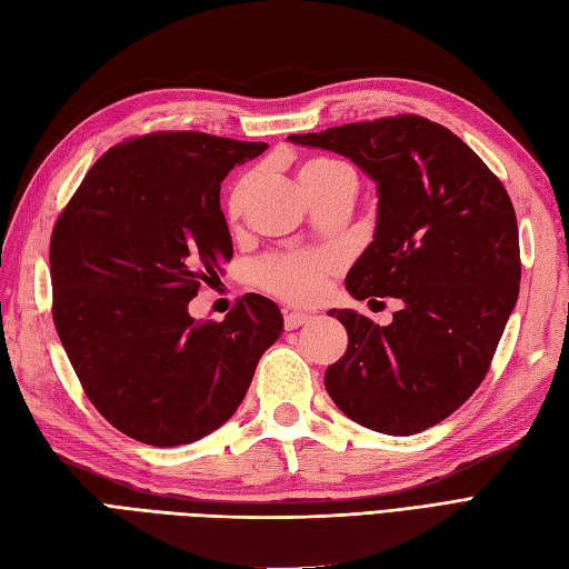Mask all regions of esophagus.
Masks as SVG:
<instances>
[{"label": "esophagus", "mask_w": 569, "mask_h": 569, "mask_svg": "<svg viewBox=\"0 0 569 569\" xmlns=\"http://www.w3.org/2000/svg\"><path fill=\"white\" fill-rule=\"evenodd\" d=\"M311 321L309 313H301V311H289L284 313V328L287 330H295L299 326H307Z\"/></svg>", "instance_id": "esophagus-1"}]
</instances>
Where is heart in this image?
<instances>
[{
  "instance_id": "heart-1",
  "label": "heart",
  "mask_w": 569,
  "mask_h": 569,
  "mask_svg": "<svg viewBox=\"0 0 569 569\" xmlns=\"http://www.w3.org/2000/svg\"><path fill=\"white\" fill-rule=\"evenodd\" d=\"M340 163L330 159H309L299 166L297 178L303 190V196L311 188L338 171ZM253 186L251 176H243L237 186L229 192L227 212L229 217H239L243 210V202L248 198V190ZM336 270V260L328 253H280V256H268L260 260L253 268V280L258 287L266 289V292L280 297L289 303H311L326 292L328 277Z\"/></svg>"
}]
</instances>
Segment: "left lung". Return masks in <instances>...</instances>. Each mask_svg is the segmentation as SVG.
<instances>
[{
    "label": "left lung",
    "instance_id": "left-lung-1",
    "mask_svg": "<svg viewBox=\"0 0 569 569\" xmlns=\"http://www.w3.org/2000/svg\"><path fill=\"white\" fill-rule=\"evenodd\" d=\"M287 140L348 157L377 183L373 241L345 287L357 301H403L389 326L328 311L348 330V350L326 369V391L373 432L418 435L473 396L517 307L515 207L473 149L420 116Z\"/></svg>",
    "mask_w": 569,
    "mask_h": 569
}]
</instances>
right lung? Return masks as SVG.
I'll return each mask as SVG.
<instances>
[{"mask_svg":"<svg viewBox=\"0 0 569 569\" xmlns=\"http://www.w3.org/2000/svg\"><path fill=\"white\" fill-rule=\"evenodd\" d=\"M266 142L154 132L108 149L50 239L52 318L93 408L142 445L180 447L224 425L282 332L277 303L246 295L221 323L188 301L233 246L221 180Z\"/></svg>","mask_w":569,"mask_h":569,"instance_id":"1","label":"right lung"}]
</instances>
